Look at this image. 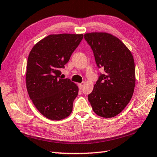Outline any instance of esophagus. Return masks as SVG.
<instances>
[{"instance_id": "obj_1", "label": "esophagus", "mask_w": 157, "mask_h": 157, "mask_svg": "<svg viewBox=\"0 0 157 157\" xmlns=\"http://www.w3.org/2000/svg\"><path fill=\"white\" fill-rule=\"evenodd\" d=\"M84 82H81V83L79 84V86L80 87V89H82V87L84 86Z\"/></svg>"}]
</instances>
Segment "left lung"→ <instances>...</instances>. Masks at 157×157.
<instances>
[{
    "label": "left lung",
    "instance_id": "1",
    "mask_svg": "<svg viewBox=\"0 0 157 157\" xmlns=\"http://www.w3.org/2000/svg\"><path fill=\"white\" fill-rule=\"evenodd\" d=\"M84 39L94 51L97 66L105 71L88 95L89 101L98 116L112 118L125 108L134 94V57L128 48L109 33H86Z\"/></svg>",
    "mask_w": 157,
    "mask_h": 157
}]
</instances>
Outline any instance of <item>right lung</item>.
I'll return each instance as SVG.
<instances>
[{"instance_id": "obj_1", "label": "right lung", "mask_w": 157, "mask_h": 157, "mask_svg": "<svg viewBox=\"0 0 157 157\" xmlns=\"http://www.w3.org/2000/svg\"><path fill=\"white\" fill-rule=\"evenodd\" d=\"M83 34H50L34 45L26 67V87L39 112L52 121L64 119L73 111L79 88L69 79L60 78Z\"/></svg>"}]
</instances>
